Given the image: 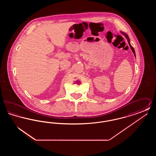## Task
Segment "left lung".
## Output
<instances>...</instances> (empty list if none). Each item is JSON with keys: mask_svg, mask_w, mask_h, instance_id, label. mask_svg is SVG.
I'll list each match as a JSON object with an SVG mask.
<instances>
[{"mask_svg": "<svg viewBox=\"0 0 156 156\" xmlns=\"http://www.w3.org/2000/svg\"><path fill=\"white\" fill-rule=\"evenodd\" d=\"M121 33H122V34L123 36H125V37H126V38H127V41H128V43H129V46H130V48H131V50H132V52H133L134 56L136 57L135 51H134V50L133 47L131 45L130 43V39H129V36H127V34H126V33H123V32H121Z\"/></svg>", "mask_w": 156, "mask_h": 156, "instance_id": "obj_1", "label": "left lung"}]
</instances>
